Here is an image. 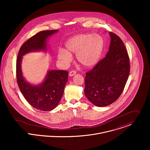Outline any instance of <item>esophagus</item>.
<instances>
[{
	"instance_id": "esophagus-1",
	"label": "esophagus",
	"mask_w": 150,
	"mask_h": 150,
	"mask_svg": "<svg viewBox=\"0 0 150 150\" xmlns=\"http://www.w3.org/2000/svg\"><path fill=\"white\" fill-rule=\"evenodd\" d=\"M76 74V71H74V70H72V71H71L69 72V76L70 77H72V76H74Z\"/></svg>"
}]
</instances>
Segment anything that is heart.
Listing matches in <instances>:
<instances>
[{"label": "heart", "mask_w": 150, "mask_h": 150, "mask_svg": "<svg viewBox=\"0 0 150 150\" xmlns=\"http://www.w3.org/2000/svg\"><path fill=\"white\" fill-rule=\"evenodd\" d=\"M65 50L60 48L58 58L64 64L72 59L76 54L79 64L86 68H91L98 63L104 48L103 38L98 34H79L70 38L64 44Z\"/></svg>", "instance_id": "obj_1"}]
</instances>
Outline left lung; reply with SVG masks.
Listing matches in <instances>:
<instances>
[{
  "label": "left lung",
  "mask_w": 150,
  "mask_h": 150,
  "mask_svg": "<svg viewBox=\"0 0 150 150\" xmlns=\"http://www.w3.org/2000/svg\"><path fill=\"white\" fill-rule=\"evenodd\" d=\"M110 44L104 59L86 73L84 93L97 107L116 101L122 93L130 71L129 56L122 40L109 32Z\"/></svg>",
  "instance_id": "left-lung-1"
}]
</instances>
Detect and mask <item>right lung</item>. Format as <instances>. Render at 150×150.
I'll list each match as a JSON object with an SVG mask.
<instances>
[{
  "label": "right lung",
  "instance_id": "right-lung-1",
  "mask_svg": "<svg viewBox=\"0 0 150 150\" xmlns=\"http://www.w3.org/2000/svg\"><path fill=\"white\" fill-rule=\"evenodd\" d=\"M58 32V29L44 30L30 38L22 45L17 61V83L22 95L32 106L44 111H51L58 105L68 80V72L49 69L42 83L36 85L28 82L24 77L22 61L23 56L29 52L49 51L48 40Z\"/></svg>",
  "mask_w": 150,
  "mask_h": 150
}]
</instances>
